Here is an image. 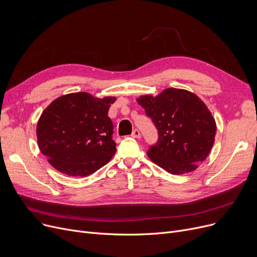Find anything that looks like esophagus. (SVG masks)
<instances>
[{"label":"esophagus","mask_w":257,"mask_h":257,"mask_svg":"<svg viewBox=\"0 0 257 257\" xmlns=\"http://www.w3.org/2000/svg\"><path fill=\"white\" fill-rule=\"evenodd\" d=\"M131 137L134 138V139H141V138H142V134H141L140 130L134 129L133 132H132V134H131Z\"/></svg>","instance_id":"34e87169"}]
</instances>
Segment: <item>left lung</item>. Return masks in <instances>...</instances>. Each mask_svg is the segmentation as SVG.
<instances>
[{
    "mask_svg": "<svg viewBox=\"0 0 257 257\" xmlns=\"http://www.w3.org/2000/svg\"><path fill=\"white\" fill-rule=\"evenodd\" d=\"M158 131L157 143L147 154L167 172L180 175L195 171L207 157L214 143V118L195 93L167 88L157 97L138 99Z\"/></svg>",
    "mask_w": 257,
    "mask_h": 257,
    "instance_id": "8db88e82",
    "label": "left lung"
}]
</instances>
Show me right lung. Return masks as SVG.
Listing matches in <instances>:
<instances>
[{
  "mask_svg": "<svg viewBox=\"0 0 257 257\" xmlns=\"http://www.w3.org/2000/svg\"><path fill=\"white\" fill-rule=\"evenodd\" d=\"M113 97L93 98L74 92L53 101L37 127L39 150L57 171L84 177L98 171L116 151L113 124L108 116Z\"/></svg>",
  "mask_w": 257,
  "mask_h": 257,
  "instance_id": "add662e5",
  "label": "right lung"
}]
</instances>
